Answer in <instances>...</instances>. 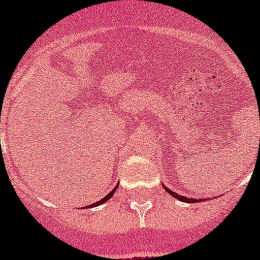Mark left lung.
<instances>
[{"label": "left lung", "mask_w": 260, "mask_h": 260, "mask_svg": "<svg viewBox=\"0 0 260 260\" xmlns=\"http://www.w3.org/2000/svg\"><path fill=\"white\" fill-rule=\"evenodd\" d=\"M164 188H166L167 192L169 193V195L173 196L174 199H177V200L179 201H183V203H199V201H205L207 199H195V198H186V196L183 195H178L177 192H174V191H172L171 188H168L167 186H164Z\"/></svg>", "instance_id": "1"}]
</instances>
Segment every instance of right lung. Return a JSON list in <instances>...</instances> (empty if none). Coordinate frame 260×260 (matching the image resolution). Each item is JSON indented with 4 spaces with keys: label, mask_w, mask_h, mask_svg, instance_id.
<instances>
[{
    "label": "right lung",
    "mask_w": 260,
    "mask_h": 260,
    "mask_svg": "<svg viewBox=\"0 0 260 260\" xmlns=\"http://www.w3.org/2000/svg\"><path fill=\"white\" fill-rule=\"evenodd\" d=\"M116 188H118V185L115 186V187L113 188V190L110 191V192L108 193V195L105 196V198H103L101 199V200H99V201H96V203H93V204H89V205H87V207H83V208H94V207H99V205H101V204H104V203H106V201L109 200V199L111 198V196L114 195V193H115V190Z\"/></svg>",
    "instance_id": "1"
}]
</instances>
